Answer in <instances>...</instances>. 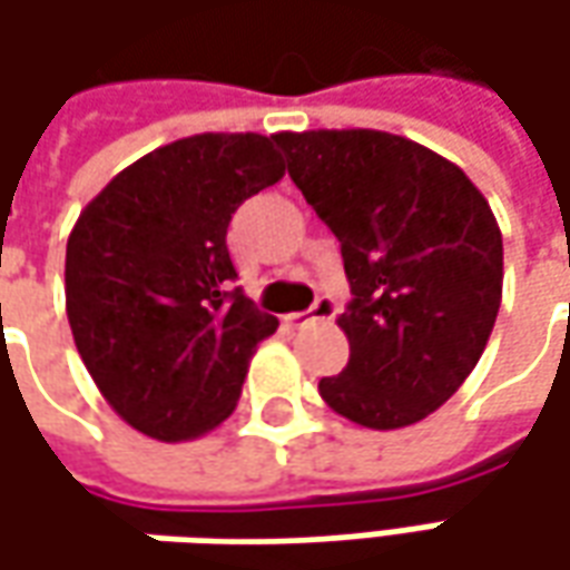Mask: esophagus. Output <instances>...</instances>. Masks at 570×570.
Masks as SVG:
<instances>
[{
  "instance_id": "esophagus-1",
  "label": "esophagus",
  "mask_w": 570,
  "mask_h": 570,
  "mask_svg": "<svg viewBox=\"0 0 570 570\" xmlns=\"http://www.w3.org/2000/svg\"><path fill=\"white\" fill-rule=\"evenodd\" d=\"M336 314H340V304L333 297H317L311 311H304V314H285L282 323L297 330V326H307V323H317V320H333Z\"/></svg>"
}]
</instances>
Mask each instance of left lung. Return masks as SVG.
<instances>
[{"instance_id": "1", "label": "left lung", "mask_w": 570, "mask_h": 570, "mask_svg": "<svg viewBox=\"0 0 570 570\" xmlns=\"http://www.w3.org/2000/svg\"><path fill=\"white\" fill-rule=\"evenodd\" d=\"M288 174L336 234L352 304L342 374L320 396L374 431L422 422L482 358L501 307L504 247L460 167L381 129L275 132Z\"/></svg>"}]
</instances>
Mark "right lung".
Returning a JSON list of instances; mask_svg holds the SVG:
<instances>
[{
	"instance_id": "right-lung-1",
	"label": "right lung",
	"mask_w": 570,
	"mask_h": 570,
	"mask_svg": "<svg viewBox=\"0 0 570 570\" xmlns=\"http://www.w3.org/2000/svg\"><path fill=\"white\" fill-rule=\"evenodd\" d=\"M282 177L273 136L199 132L122 167L81 208L66 244V314L126 425L174 444L234 412L278 320L228 292L225 234L237 206Z\"/></svg>"
}]
</instances>
